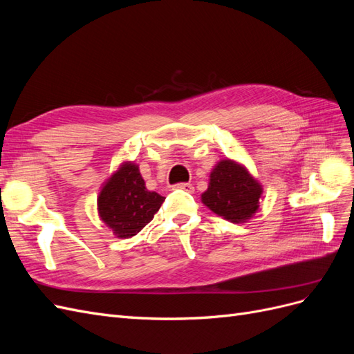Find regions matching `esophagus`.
<instances>
[{"label": "esophagus", "mask_w": 354, "mask_h": 354, "mask_svg": "<svg viewBox=\"0 0 354 354\" xmlns=\"http://www.w3.org/2000/svg\"><path fill=\"white\" fill-rule=\"evenodd\" d=\"M173 189L185 190V192H189V194H192V192H194V185H190V183H178V185H174Z\"/></svg>", "instance_id": "1"}]
</instances>
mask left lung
I'll list each match as a JSON object with an SVG mask.
<instances>
[{"mask_svg":"<svg viewBox=\"0 0 354 354\" xmlns=\"http://www.w3.org/2000/svg\"><path fill=\"white\" fill-rule=\"evenodd\" d=\"M261 187L248 171L232 160H221L212 169L202 202L232 223L248 220L259 208Z\"/></svg>","mask_w":354,"mask_h":354,"instance_id":"8db88e82","label":"left lung"}]
</instances>
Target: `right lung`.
I'll use <instances>...</instances> for the list:
<instances>
[{"label": "right lung", "instance_id": "1", "mask_svg": "<svg viewBox=\"0 0 354 354\" xmlns=\"http://www.w3.org/2000/svg\"><path fill=\"white\" fill-rule=\"evenodd\" d=\"M165 201L147 190L138 167L124 164L104 185L99 196V214L118 238H131L151 221Z\"/></svg>", "mask_w": 354, "mask_h": 354}]
</instances>
